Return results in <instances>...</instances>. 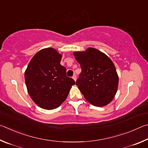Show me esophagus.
I'll use <instances>...</instances> for the list:
<instances>
[{"label": "esophagus", "mask_w": 148, "mask_h": 148, "mask_svg": "<svg viewBox=\"0 0 148 148\" xmlns=\"http://www.w3.org/2000/svg\"><path fill=\"white\" fill-rule=\"evenodd\" d=\"M72 78H73V79L75 80V81H76V79H77V76H76V75H74L72 77Z\"/></svg>", "instance_id": "obj_1"}]
</instances>
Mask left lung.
<instances>
[{
	"instance_id": "left-lung-1",
	"label": "left lung",
	"mask_w": 148,
	"mask_h": 148,
	"mask_svg": "<svg viewBox=\"0 0 148 148\" xmlns=\"http://www.w3.org/2000/svg\"><path fill=\"white\" fill-rule=\"evenodd\" d=\"M73 54L82 70L76 84L85 99L96 107L110 103L118 86V76L112 60L94 48Z\"/></svg>"
}]
</instances>
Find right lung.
<instances>
[{
	"instance_id": "obj_1",
	"label": "right lung",
	"mask_w": 148,
	"mask_h": 148,
	"mask_svg": "<svg viewBox=\"0 0 148 148\" xmlns=\"http://www.w3.org/2000/svg\"><path fill=\"white\" fill-rule=\"evenodd\" d=\"M62 55L55 49L47 48L38 52L25 73L28 94L36 105L47 110L58 107L67 97L75 82L66 75L60 64Z\"/></svg>"
}]
</instances>
